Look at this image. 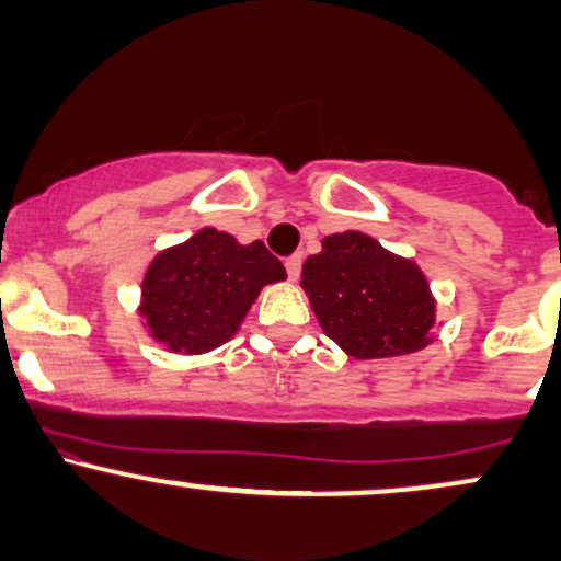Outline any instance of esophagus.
<instances>
[{
  "mask_svg": "<svg viewBox=\"0 0 561 561\" xmlns=\"http://www.w3.org/2000/svg\"><path fill=\"white\" fill-rule=\"evenodd\" d=\"M300 266H302V255L300 253H295V255H289V259L285 261V268H287V274H289V279H298L300 276Z\"/></svg>",
  "mask_w": 561,
  "mask_h": 561,
  "instance_id": "obj_1",
  "label": "esophagus"
}]
</instances>
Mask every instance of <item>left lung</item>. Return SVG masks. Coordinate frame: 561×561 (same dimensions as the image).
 I'll return each mask as SVG.
<instances>
[{"label": "left lung", "mask_w": 561, "mask_h": 561, "mask_svg": "<svg viewBox=\"0 0 561 561\" xmlns=\"http://www.w3.org/2000/svg\"><path fill=\"white\" fill-rule=\"evenodd\" d=\"M300 287L327 337L356 362L409 356L435 340L427 276L364 231L324 237L321 253L302 263Z\"/></svg>", "instance_id": "obj_1"}]
</instances>
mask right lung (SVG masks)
Returning a JSON list of instances; mask_svg holds the SVG:
<instances>
[{"mask_svg": "<svg viewBox=\"0 0 561 561\" xmlns=\"http://www.w3.org/2000/svg\"><path fill=\"white\" fill-rule=\"evenodd\" d=\"M285 279L282 261L261 240L242 244L203 227L147 263L137 313L165 351L203 356L240 332L263 287Z\"/></svg>", "mask_w": 561, "mask_h": 561, "instance_id": "add662e5", "label": "right lung"}]
</instances>
